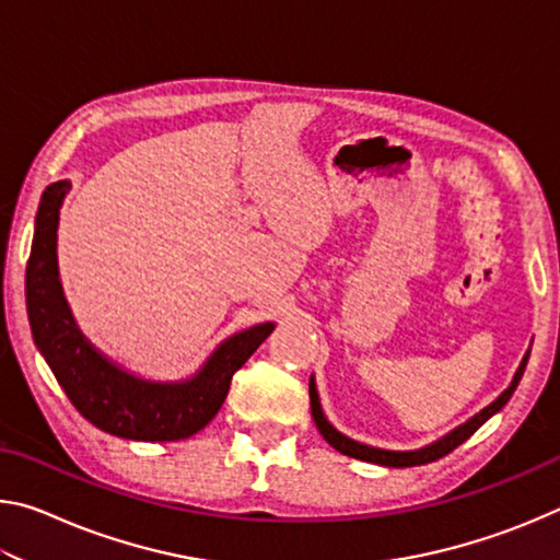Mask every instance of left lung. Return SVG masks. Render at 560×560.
I'll return each instance as SVG.
<instances>
[{"instance_id":"1","label":"left lung","mask_w":560,"mask_h":560,"mask_svg":"<svg viewBox=\"0 0 560 560\" xmlns=\"http://www.w3.org/2000/svg\"><path fill=\"white\" fill-rule=\"evenodd\" d=\"M528 353L530 350H526L524 360H521L518 371L514 375V381H511V385L506 387L504 393H501L494 402L487 405L485 410L477 412L471 417V420H467L464 424H459L457 430H452L450 434H444L442 440L428 444V447L422 450H412V452H393V450H377V447H368V444H360L355 440L346 438V434H340L334 424H330L326 420L324 410H320V402H318V393H316V383L314 377H311L308 383V397H311V415H314V422L318 432L324 434V440L330 444V447L338 450L340 454H348V457H355V459H363V462H373V464H383V467H417V464H430L434 459L444 457V454H450L452 450H457L462 442H467L474 432H477L481 424H485L491 415H497L501 407H504L509 402V397L514 395L516 385L521 381V375H524L526 371V363H528Z\"/></svg>"}]
</instances>
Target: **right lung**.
<instances>
[{
    "instance_id": "add662e5",
    "label": "right lung",
    "mask_w": 560,
    "mask_h": 560,
    "mask_svg": "<svg viewBox=\"0 0 560 560\" xmlns=\"http://www.w3.org/2000/svg\"><path fill=\"white\" fill-rule=\"evenodd\" d=\"M69 189L71 183L66 179L46 187L36 212L26 264V311L34 343L75 410L98 430L140 442L192 438L220 412L232 375L267 340L273 324L252 326L226 338L189 381L153 383L126 373L89 343L63 299L56 264V230Z\"/></svg>"
}]
</instances>
